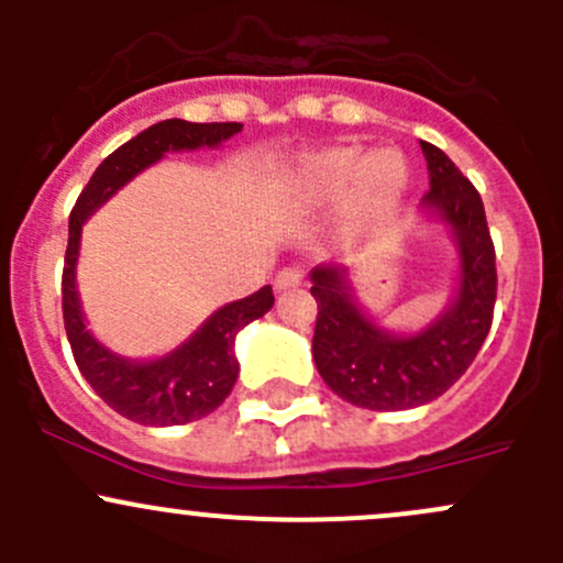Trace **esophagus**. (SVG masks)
<instances>
[{"mask_svg":"<svg viewBox=\"0 0 563 563\" xmlns=\"http://www.w3.org/2000/svg\"><path fill=\"white\" fill-rule=\"evenodd\" d=\"M297 286H302V269L299 266H283L275 277L277 291H291Z\"/></svg>","mask_w":563,"mask_h":563,"instance_id":"obj_1","label":"esophagus"}]
</instances>
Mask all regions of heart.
<instances>
[{"label": "heart", "instance_id": "b5f03b06", "mask_svg": "<svg viewBox=\"0 0 563 563\" xmlns=\"http://www.w3.org/2000/svg\"><path fill=\"white\" fill-rule=\"evenodd\" d=\"M411 172L400 152L378 150L365 157L360 146H334L310 157L299 172V187L316 198H338L360 181V192L371 203H391L408 187Z\"/></svg>", "mask_w": 563, "mask_h": 563}]
</instances>
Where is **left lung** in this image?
I'll return each mask as SVG.
<instances>
[{
    "mask_svg": "<svg viewBox=\"0 0 563 563\" xmlns=\"http://www.w3.org/2000/svg\"><path fill=\"white\" fill-rule=\"evenodd\" d=\"M419 146L430 174L422 212L450 225L460 253L457 291L444 313L419 332L395 334L360 308L349 266L310 272L318 373L334 395L371 411H406L444 395L468 371L493 323L496 250L479 192L439 146Z\"/></svg>",
    "mask_w": 563,
    "mask_h": 563,
    "instance_id": "left-lung-1",
    "label": "left lung"
}]
</instances>
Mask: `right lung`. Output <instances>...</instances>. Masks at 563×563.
I'll use <instances>...</instances> for the list:
<instances>
[{"label": "right lung", "instance_id": "right-lung-1", "mask_svg": "<svg viewBox=\"0 0 563 563\" xmlns=\"http://www.w3.org/2000/svg\"><path fill=\"white\" fill-rule=\"evenodd\" d=\"M240 130V122L198 124L185 122V119H166V122L152 124L100 163L70 212L65 272H62V316H65L67 340L89 387L130 422L172 428V424H185L212 413L231 395L240 376V362L234 354L236 334L250 321L269 313L275 294H272V286H264L245 299L223 305L166 356L128 360L106 349L84 321L76 288L81 229L119 187L128 185L144 168L155 166L166 152L220 146Z\"/></svg>", "mask_w": 563, "mask_h": 563}]
</instances>
